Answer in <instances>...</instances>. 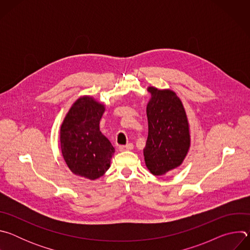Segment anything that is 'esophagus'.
<instances>
[{
  "label": "esophagus",
  "mask_w": 250,
  "mask_h": 250,
  "mask_svg": "<svg viewBox=\"0 0 250 250\" xmlns=\"http://www.w3.org/2000/svg\"><path fill=\"white\" fill-rule=\"evenodd\" d=\"M133 148V146L131 144H128L126 146H119L120 151H126V150H131Z\"/></svg>",
  "instance_id": "esophagus-1"
}]
</instances>
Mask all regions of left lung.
<instances>
[{"instance_id":"obj_1","label":"left lung","mask_w":250,"mask_h":250,"mask_svg":"<svg viewBox=\"0 0 250 250\" xmlns=\"http://www.w3.org/2000/svg\"><path fill=\"white\" fill-rule=\"evenodd\" d=\"M146 105L148 137L144 149L147 169L162 176L179 167L191 146L188 117L182 101L170 89L149 86Z\"/></svg>"}]
</instances>
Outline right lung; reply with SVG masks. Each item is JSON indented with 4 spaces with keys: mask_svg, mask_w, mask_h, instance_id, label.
<instances>
[{
    "mask_svg": "<svg viewBox=\"0 0 250 250\" xmlns=\"http://www.w3.org/2000/svg\"><path fill=\"white\" fill-rule=\"evenodd\" d=\"M104 103L85 95L70 106L60 126V148L68 168L85 179L96 180L111 166L115 148L100 131Z\"/></svg>",
    "mask_w": 250,
    "mask_h": 250,
    "instance_id": "right-lung-1",
    "label": "right lung"
}]
</instances>
